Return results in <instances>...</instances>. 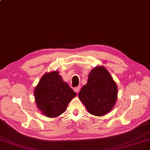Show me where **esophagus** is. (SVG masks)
<instances>
[{"mask_svg":"<svg viewBox=\"0 0 150 150\" xmlns=\"http://www.w3.org/2000/svg\"><path fill=\"white\" fill-rule=\"evenodd\" d=\"M74 91L78 93V92H79V91H80V87H79V86H77V87H75V88H74Z\"/></svg>","mask_w":150,"mask_h":150,"instance_id":"1","label":"esophagus"}]
</instances>
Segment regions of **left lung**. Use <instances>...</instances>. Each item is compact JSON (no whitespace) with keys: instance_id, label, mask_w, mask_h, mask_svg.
<instances>
[{"instance_id":"1","label":"left lung","mask_w":150,"mask_h":150,"mask_svg":"<svg viewBox=\"0 0 150 150\" xmlns=\"http://www.w3.org/2000/svg\"><path fill=\"white\" fill-rule=\"evenodd\" d=\"M117 95V84L109 72L104 66H97L91 71L78 97L91 114L100 117L112 110Z\"/></svg>"}]
</instances>
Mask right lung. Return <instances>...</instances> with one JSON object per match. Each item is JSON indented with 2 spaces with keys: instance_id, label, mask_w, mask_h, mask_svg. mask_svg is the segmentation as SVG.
Listing matches in <instances>:
<instances>
[{
  "instance_id": "add662e5",
  "label": "right lung",
  "mask_w": 150,
  "mask_h": 150,
  "mask_svg": "<svg viewBox=\"0 0 150 150\" xmlns=\"http://www.w3.org/2000/svg\"><path fill=\"white\" fill-rule=\"evenodd\" d=\"M35 100L38 109L49 118L61 115L76 93L63 80L59 71L45 73L34 90Z\"/></svg>"
}]
</instances>
